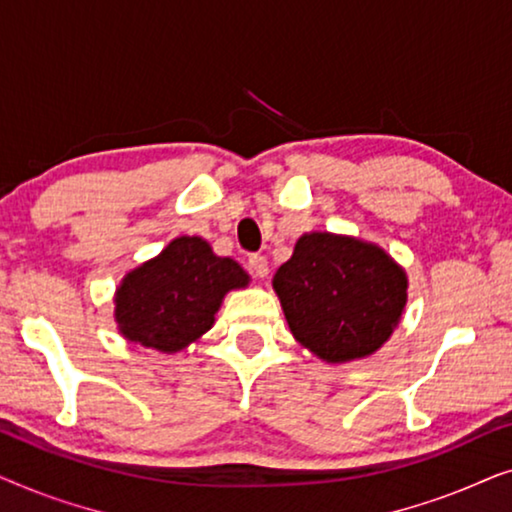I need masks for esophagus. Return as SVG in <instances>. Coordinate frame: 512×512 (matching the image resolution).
Instances as JSON below:
<instances>
[{"label": "esophagus", "mask_w": 512, "mask_h": 512, "mask_svg": "<svg viewBox=\"0 0 512 512\" xmlns=\"http://www.w3.org/2000/svg\"><path fill=\"white\" fill-rule=\"evenodd\" d=\"M247 272L254 279H263L265 275H268V258L261 254H251L247 258Z\"/></svg>", "instance_id": "esophagus-1"}]
</instances>
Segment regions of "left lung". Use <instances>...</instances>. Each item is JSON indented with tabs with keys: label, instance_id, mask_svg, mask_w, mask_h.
Wrapping results in <instances>:
<instances>
[{
	"label": "left lung",
	"instance_id": "left-lung-1",
	"mask_svg": "<svg viewBox=\"0 0 512 512\" xmlns=\"http://www.w3.org/2000/svg\"><path fill=\"white\" fill-rule=\"evenodd\" d=\"M300 345L331 363L380 349L408 300L405 272L380 247L310 233L272 279Z\"/></svg>",
	"mask_w": 512,
	"mask_h": 512
}]
</instances>
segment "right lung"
Listing matches in <instances>:
<instances>
[{
    "label": "right lung",
    "mask_w": 512,
    "mask_h": 512,
    "mask_svg": "<svg viewBox=\"0 0 512 512\" xmlns=\"http://www.w3.org/2000/svg\"><path fill=\"white\" fill-rule=\"evenodd\" d=\"M233 258L214 256L200 237H177L163 254L132 270L116 293L125 338L160 352H179L214 324L223 296L247 286Z\"/></svg>",
    "instance_id": "right-lung-1"
}]
</instances>
